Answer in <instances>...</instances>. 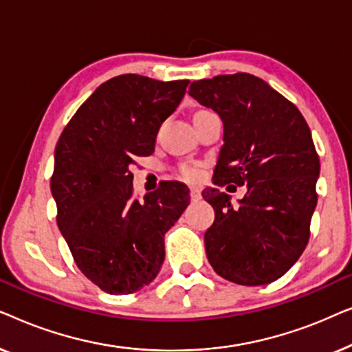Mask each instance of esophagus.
I'll return each mask as SVG.
<instances>
[{
  "label": "esophagus",
  "mask_w": 352,
  "mask_h": 352,
  "mask_svg": "<svg viewBox=\"0 0 352 352\" xmlns=\"http://www.w3.org/2000/svg\"><path fill=\"white\" fill-rule=\"evenodd\" d=\"M200 197H201L200 190L195 189V187H192V189H190V199L192 200H200Z\"/></svg>",
  "instance_id": "esophagus-1"
}]
</instances>
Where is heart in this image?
Instances as JSON below:
<instances>
[{"mask_svg":"<svg viewBox=\"0 0 352 352\" xmlns=\"http://www.w3.org/2000/svg\"><path fill=\"white\" fill-rule=\"evenodd\" d=\"M179 173H181V176L187 181H197V179H199V176H200V173L195 166H187V165L181 166Z\"/></svg>","mask_w":352,"mask_h":352,"instance_id":"b5f03b06","label":"heart"}]
</instances>
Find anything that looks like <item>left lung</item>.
Returning a JSON list of instances; mask_svg holds the SVG:
<instances>
[{"label":"left lung","instance_id":"8db88e82","mask_svg":"<svg viewBox=\"0 0 352 352\" xmlns=\"http://www.w3.org/2000/svg\"><path fill=\"white\" fill-rule=\"evenodd\" d=\"M189 94L224 124L214 184L248 189L239 206L219 189L201 192L214 208V223L205 232L206 256L226 280L266 285L280 278L309 242L320 171L311 129L295 104L254 75L194 81Z\"/></svg>","mask_w":352,"mask_h":352}]
</instances>
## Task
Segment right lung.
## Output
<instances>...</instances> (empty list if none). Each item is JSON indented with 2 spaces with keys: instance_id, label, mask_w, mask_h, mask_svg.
<instances>
[{
  "instance_id": "add662e5",
  "label": "right lung",
  "mask_w": 352,
  "mask_h": 352,
  "mask_svg": "<svg viewBox=\"0 0 352 352\" xmlns=\"http://www.w3.org/2000/svg\"><path fill=\"white\" fill-rule=\"evenodd\" d=\"M187 85L136 74L110 78L57 141L51 176L57 226L80 271L110 295H129L157 277L166 230L190 201L177 181L162 182L139 201L129 171L138 157L153 152L158 129Z\"/></svg>"
}]
</instances>
